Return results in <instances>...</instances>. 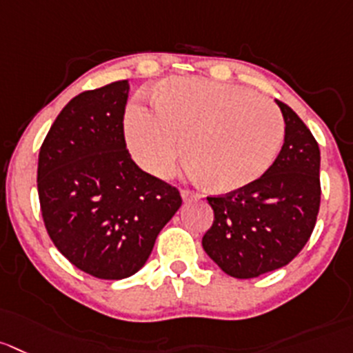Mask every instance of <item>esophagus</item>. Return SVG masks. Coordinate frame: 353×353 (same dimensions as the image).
Here are the masks:
<instances>
[{
  "instance_id": "1",
  "label": "esophagus",
  "mask_w": 353,
  "mask_h": 353,
  "mask_svg": "<svg viewBox=\"0 0 353 353\" xmlns=\"http://www.w3.org/2000/svg\"><path fill=\"white\" fill-rule=\"evenodd\" d=\"M201 194L192 192V190H182V199L183 201H199L201 199Z\"/></svg>"
}]
</instances>
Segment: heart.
Masks as SVG:
<instances>
[{"label": "heart", "instance_id": "obj_1", "mask_svg": "<svg viewBox=\"0 0 353 353\" xmlns=\"http://www.w3.org/2000/svg\"><path fill=\"white\" fill-rule=\"evenodd\" d=\"M154 107L133 102L124 117L137 163L170 176L185 159L208 189L234 192L258 180L284 142L283 114L248 88L204 78H170L154 90Z\"/></svg>", "mask_w": 353, "mask_h": 353}]
</instances>
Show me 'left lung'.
<instances>
[{
    "mask_svg": "<svg viewBox=\"0 0 353 353\" xmlns=\"http://www.w3.org/2000/svg\"><path fill=\"white\" fill-rule=\"evenodd\" d=\"M275 102L286 132L274 164L250 185L208 197L214 220L203 248L236 279H251L290 263L310 239L321 206L317 142L290 105Z\"/></svg>",
    "mask_w": 353,
    "mask_h": 353,
    "instance_id": "obj_1",
    "label": "left lung"
}]
</instances>
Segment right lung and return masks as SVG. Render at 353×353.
I'll use <instances>...</instances> for the list:
<instances>
[{"label":"right lung","mask_w":353,"mask_h":353,"mask_svg":"<svg viewBox=\"0 0 353 353\" xmlns=\"http://www.w3.org/2000/svg\"><path fill=\"white\" fill-rule=\"evenodd\" d=\"M128 92L123 79L74 97L52 124L38 161L50 239L79 270L107 281L139 272L182 206L179 190L140 170L126 150Z\"/></svg>","instance_id":"add662e5"}]
</instances>
